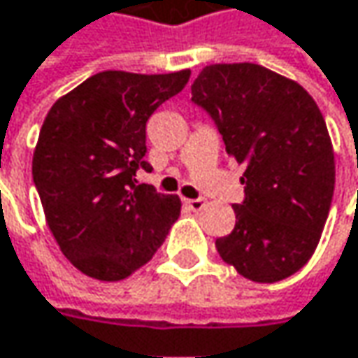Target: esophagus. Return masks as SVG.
I'll use <instances>...</instances> for the list:
<instances>
[{
    "mask_svg": "<svg viewBox=\"0 0 358 358\" xmlns=\"http://www.w3.org/2000/svg\"><path fill=\"white\" fill-rule=\"evenodd\" d=\"M184 205L190 209V211H201L205 207V201L203 199H184Z\"/></svg>",
    "mask_w": 358,
    "mask_h": 358,
    "instance_id": "esophagus-1",
    "label": "esophagus"
}]
</instances>
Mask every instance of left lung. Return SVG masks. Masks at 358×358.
<instances>
[{
	"label": "left lung",
	"mask_w": 358,
	"mask_h": 358,
	"mask_svg": "<svg viewBox=\"0 0 358 358\" xmlns=\"http://www.w3.org/2000/svg\"><path fill=\"white\" fill-rule=\"evenodd\" d=\"M192 102L211 114L225 151L244 166L236 227L215 242L223 262L254 282H276L308 264L334 194V149L315 100L297 82L256 63L207 65Z\"/></svg>",
	"instance_id": "8db88e82"
}]
</instances>
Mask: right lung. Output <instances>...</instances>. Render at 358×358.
Listing matches in <instances>:
<instances>
[{
  "instance_id": "1",
  "label": "right lung",
  "mask_w": 358,
  "mask_h": 358,
  "mask_svg": "<svg viewBox=\"0 0 358 358\" xmlns=\"http://www.w3.org/2000/svg\"><path fill=\"white\" fill-rule=\"evenodd\" d=\"M190 71H102L61 96L32 157L47 225L83 275L122 280L147 264L180 217V199L137 184L145 124L188 83Z\"/></svg>"
}]
</instances>
